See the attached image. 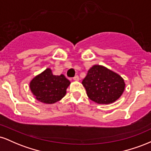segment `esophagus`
Returning <instances> with one entry per match:
<instances>
[{
	"label": "esophagus",
	"mask_w": 151,
	"mask_h": 151,
	"mask_svg": "<svg viewBox=\"0 0 151 151\" xmlns=\"http://www.w3.org/2000/svg\"><path fill=\"white\" fill-rule=\"evenodd\" d=\"M73 79H74V81H79V76H75V77L73 78Z\"/></svg>",
	"instance_id": "34e87169"
}]
</instances>
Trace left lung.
Listing matches in <instances>:
<instances>
[{"label":"left lung","instance_id":"left-lung-1","mask_svg":"<svg viewBox=\"0 0 151 151\" xmlns=\"http://www.w3.org/2000/svg\"><path fill=\"white\" fill-rule=\"evenodd\" d=\"M87 96L99 104H109L119 99L124 93V79L114 71L103 65L90 67L81 82Z\"/></svg>","mask_w":151,"mask_h":151}]
</instances>
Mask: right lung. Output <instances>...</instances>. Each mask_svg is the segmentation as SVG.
I'll list each match as a JSON object with an SVG mask.
<instances>
[{"label":"right lung","instance_id":"obj_1","mask_svg":"<svg viewBox=\"0 0 151 151\" xmlns=\"http://www.w3.org/2000/svg\"><path fill=\"white\" fill-rule=\"evenodd\" d=\"M70 84L64 74L54 75L51 69L47 68L32 78L29 86L37 101L46 104H52L65 96Z\"/></svg>","mask_w":151,"mask_h":151}]
</instances>
